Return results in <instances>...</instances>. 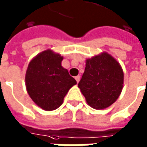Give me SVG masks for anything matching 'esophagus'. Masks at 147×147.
I'll return each mask as SVG.
<instances>
[{"instance_id":"obj_1","label":"esophagus","mask_w":147,"mask_h":147,"mask_svg":"<svg viewBox=\"0 0 147 147\" xmlns=\"http://www.w3.org/2000/svg\"><path fill=\"white\" fill-rule=\"evenodd\" d=\"M75 79H76V82H77V83H79V82H80V76H76V78H75Z\"/></svg>"}]
</instances>
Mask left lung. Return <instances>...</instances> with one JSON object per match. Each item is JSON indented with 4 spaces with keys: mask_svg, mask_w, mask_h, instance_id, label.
Wrapping results in <instances>:
<instances>
[{
    "mask_svg": "<svg viewBox=\"0 0 147 147\" xmlns=\"http://www.w3.org/2000/svg\"><path fill=\"white\" fill-rule=\"evenodd\" d=\"M85 70L78 87L88 105L95 109L109 107L119 97L124 84V72L116 59L107 52L85 61Z\"/></svg>",
    "mask_w": 147,
    "mask_h": 147,
    "instance_id": "1",
    "label": "left lung"
}]
</instances>
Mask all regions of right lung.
Instances as JSON below:
<instances>
[{"label": "right lung", "instance_id": "right-lung-1", "mask_svg": "<svg viewBox=\"0 0 147 147\" xmlns=\"http://www.w3.org/2000/svg\"><path fill=\"white\" fill-rule=\"evenodd\" d=\"M63 57L48 49L38 54L29 63L26 87L30 97L46 111L60 106L69 89L76 81L62 67Z\"/></svg>", "mask_w": 147, "mask_h": 147}]
</instances>
